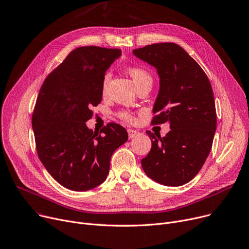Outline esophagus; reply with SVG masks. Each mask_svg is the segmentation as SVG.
<instances>
[{"label":"esophagus","instance_id":"obj_1","mask_svg":"<svg viewBox=\"0 0 249 249\" xmlns=\"http://www.w3.org/2000/svg\"><path fill=\"white\" fill-rule=\"evenodd\" d=\"M127 132H128V136L130 139L136 137L139 134V132L137 130H133V129H128Z\"/></svg>","mask_w":249,"mask_h":249}]
</instances>
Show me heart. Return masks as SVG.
I'll return each mask as SVG.
<instances>
[{"label": "heart", "instance_id": "obj_1", "mask_svg": "<svg viewBox=\"0 0 249 249\" xmlns=\"http://www.w3.org/2000/svg\"><path fill=\"white\" fill-rule=\"evenodd\" d=\"M127 73L129 74V76L132 79H133L135 85L137 87L146 81H152L151 75L149 74L144 68L140 67V66H131V67H129L127 69ZM109 80H110V74L107 73V74L104 75L103 80H102V90H103V92H105L107 90V87H108V84H109ZM119 116L123 120L128 121V122L133 120V117H132V116L127 112H120Z\"/></svg>", "mask_w": 249, "mask_h": 249}]
</instances>
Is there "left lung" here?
Wrapping results in <instances>:
<instances>
[{
	"mask_svg": "<svg viewBox=\"0 0 249 249\" xmlns=\"http://www.w3.org/2000/svg\"><path fill=\"white\" fill-rule=\"evenodd\" d=\"M133 54L157 69L160 89L152 125L169 122L164 137L146 131L152 141L141 160L147 176L166 186L192 180L208 157L216 130V109L205 72L183 48L158 43L135 49Z\"/></svg>",
	"mask_w": 249,
	"mask_h": 249,
	"instance_id": "left-lung-1",
	"label": "left lung"
}]
</instances>
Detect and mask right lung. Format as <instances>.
<instances>
[{"instance_id": "right-lung-1", "label": "right lung", "mask_w": 249, "mask_h": 249, "mask_svg": "<svg viewBox=\"0 0 249 249\" xmlns=\"http://www.w3.org/2000/svg\"><path fill=\"white\" fill-rule=\"evenodd\" d=\"M120 49L79 47L45 79L32 126L38 156L62 186L87 191L106 180L113 152L128 140L127 131L109 123L100 134L86 126L91 108L102 100V80Z\"/></svg>"}]
</instances>
